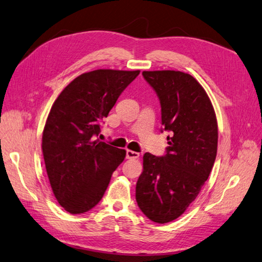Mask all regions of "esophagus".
I'll use <instances>...</instances> for the list:
<instances>
[{
    "instance_id": "esophagus-1",
    "label": "esophagus",
    "mask_w": 262,
    "mask_h": 262,
    "mask_svg": "<svg viewBox=\"0 0 262 262\" xmlns=\"http://www.w3.org/2000/svg\"><path fill=\"white\" fill-rule=\"evenodd\" d=\"M140 157V153L138 152H134L131 150H126V159H139Z\"/></svg>"
}]
</instances>
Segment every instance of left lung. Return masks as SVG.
Returning <instances> with one entry per match:
<instances>
[{
	"label": "left lung",
	"mask_w": 262,
	"mask_h": 262,
	"mask_svg": "<svg viewBox=\"0 0 262 262\" xmlns=\"http://www.w3.org/2000/svg\"><path fill=\"white\" fill-rule=\"evenodd\" d=\"M142 75L160 99L162 125L171 137L164 157L143 155L136 200L148 219L165 224L188 208L208 179L217 154V119L208 95L193 76L175 70Z\"/></svg>",
	"instance_id": "8db88e82"
}]
</instances>
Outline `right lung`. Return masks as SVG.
Instances as JSON below:
<instances>
[{
  "mask_svg": "<svg viewBox=\"0 0 262 262\" xmlns=\"http://www.w3.org/2000/svg\"><path fill=\"white\" fill-rule=\"evenodd\" d=\"M140 70L97 69L65 87L49 111L41 138L53 193L70 214H82L100 202L125 150L95 140L119 96Z\"/></svg>",
  "mask_w": 262,
  "mask_h": 262,
  "instance_id": "right-lung-1",
  "label": "right lung"
}]
</instances>
